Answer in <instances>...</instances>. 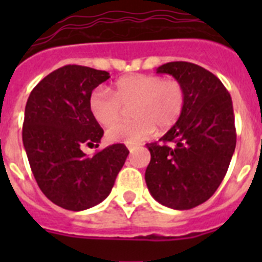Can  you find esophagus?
Here are the masks:
<instances>
[{
    "label": "esophagus",
    "mask_w": 262,
    "mask_h": 262,
    "mask_svg": "<svg viewBox=\"0 0 262 262\" xmlns=\"http://www.w3.org/2000/svg\"><path fill=\"white\" fill-rule=\"evenodd\" d=\"M127 148H128V151L131 152V154H133L134 151H135V148H136V145H134V144H128L127 145Z\"/></svg>",
    "instance_id": "esophagus-1"
}]
</instances>
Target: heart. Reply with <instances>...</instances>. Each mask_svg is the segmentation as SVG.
Masks as SVG:
<instances>
[{"label": "heart", "mask_w": 262, "mask_h": 262, "mask_svg": "<svg viewBox=\"0 0 262 262\" xmlns=\"http://www.w3.org/2000/svg\"><path fill=\"white\" fill-rule=\"evenodd\" d=\"M186 96L177 80H164L155 75H131L115 82L113 94L105 88H97L89 97V111L97 123L110 126L121 115L123 107L133 104V121L108 127L106 138L110 142L135 144L159 128H170L184 113Z\"/></svg>", "instance_id": "1"}]
</instances>
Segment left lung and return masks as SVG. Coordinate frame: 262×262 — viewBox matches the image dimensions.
<instances>
[{
  "label": "left lung",
  "mask_w": 262,
  "mask_h": 262,
  "mask_svg": "<svg viewBox=\"0 0 262 262\" xmlns=\"http://www.w3.org/2000/svg\"><path fill=\"white\" fill-rule=\"evenodd\" d=\"M157 73L180 81L186 102L177 123L147 144L148 190L161 205L190 210L206 202L223 181L236 147L232 99L211 72L187 61L166 62Z\"/></svg>",
  "instance_id": "obj_1"
}]
</instances>
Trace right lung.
I'll use <instances>...</instances> for the list:
<instances>
[{"label":"right lung","mask_w":262,"mask_h":262,"mask_svg":"<svg viewBox=\"0 0 262 262\" xmlns=\"http://www.w3.org/2000/svg\"><path fill=\"white\" fill-rule=\"evenodd\" d=\"M110 77L106 71L64 66L30 93L22 139L32 174L51 202L81 211L102 202L129 151L113 144L89 157L82 148L98 147L103 129L89 111V97Z\"/></svg>","instance_id":"1"}]
</instances>
